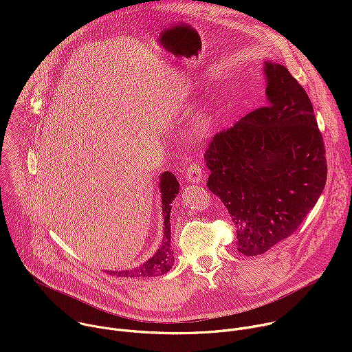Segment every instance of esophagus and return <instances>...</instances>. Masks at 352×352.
I'll use <instances>...</instances> for the list:
<instances>
[{
  "mask_svg": "<svg viewBox=\"0 0 352 352\" xmlns=\"http://www.w3.org/2000/svg\"><path fill=\"white\" fill-rule=\"evenodd\" d=\"M185 177H186V181L189 184H199L200 181H202V171H200V166L197 163H190L186 168V173H185Z\"/></svg>",
  "mask_w": 352,
  "mask_h": 352,
  "instance_id": "esophagus-1",
  "label": "esophagus"
}]
</instances>
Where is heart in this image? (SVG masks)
<instances>
[{"instance_id": "heart-1", "label": "heart", "mask_w": 352, "mask_h": 352, "mask_svg": "<svg viewBox=\"0 0 352 352\" xmlns=\"http://www.w3.org/2000/svg\"><path fill=\"white\" fill-rule=\"evenodd\" d=\"M197 125H199V129H205L206 128V117H200L199 121H197Z\"/></svg>"}]
</instances>
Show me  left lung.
Here are the masks:
<instances>
[{
    "label": "left lung",
    "mask_w": 352,
    "mask_h": 352,
    "mask_svg": "<svg viewBox=\"0 0 352 352\" xmlns=\"http://www.w3.org/2000/svg\"><path fill=\"white\" fill-rule=\"evenodd\" d=\"M267 104L216 133L205 160L208 188L227 208L238 252L262 255L294 234L322 195L327 163L305 89L266 63Z\"/></svg>",
    "instance_id": "8db88e82"
}]
</instances>
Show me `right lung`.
I'll use <instances>...</instances> for the list:
<instances>
[{
    "instance_id": "add662e5",
    "label": "right lung",
    "mask_w": 352,
    "mask_h": 352,
    "mask_svg": "<svg viewBox=\"0 0 352 352\" xmlns=\"http://www.w3.org/2000/svg\"><path fill=\"white\" fill-rule=\"evenodd\" d=\"M179 190V182L171 173H164L160 178V192H162V209L164 214V236L162 246L157 252L144 262L140 267L126 272H111L117 277H156L166 274L174 266V250L171 246V227H170V213L171 202Z\"/></svg>"
}]
</instances>
